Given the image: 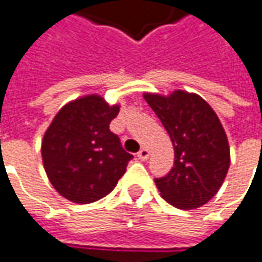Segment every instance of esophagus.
Instances as JSON below:
<instances>
[{
    "label": "esophagus",
    "instance_id": "1",
    "mask_svg": "<svg viewBox=\"0 0 262 262\" xmlns=\"http://www.w3.org/2000/svg\"><path fill=\"white\" fill-rule=\"evenodd\" d=\"M148 157H149V149H148L146 146L141 148V151L138 152V159H139V160H146Z\"/></svg>",
    "mask_w": 262,
    "mask_h": 262
}]
</instances>
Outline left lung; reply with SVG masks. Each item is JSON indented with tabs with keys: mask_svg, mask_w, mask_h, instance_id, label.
Wrapping results in <instances>:
<instances>
[{
	"mask_svg": "<svg viewBox=\"0 0 262 262\" xmlns=\"http://www.w3.org/2000/svg\"><path fill=\"white\" fill-rule=\"evenodd\" d=\"M160 118L175 151L172 170L156 179L162 197L172 206L190 210L206 205L221 188L230 167V145L215 111L195 93H144Z\"/></svg>",
	"mask_w": 262,
	"mask_h": 262,
	"instance_id": "left-lung-1",
	"label": "left lung"
}]
</instances>
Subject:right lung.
<instances>
[{"mask_svg":"<svg viewBox=\"0 0 262 262\" xmlns=\"http://www.w3.org/2000/svg\"><path fill=\"white\" fill-rule=\"evenodd\" d=\"M120 105L85 95L63 105L41 142L44 170L67 200L87 205L114 190L133 156L126 152L110 123Z\"/></svg>","mask_w":262,"mask_h":262,"instance_id":"1","label":"right lung"}]
</instances>
